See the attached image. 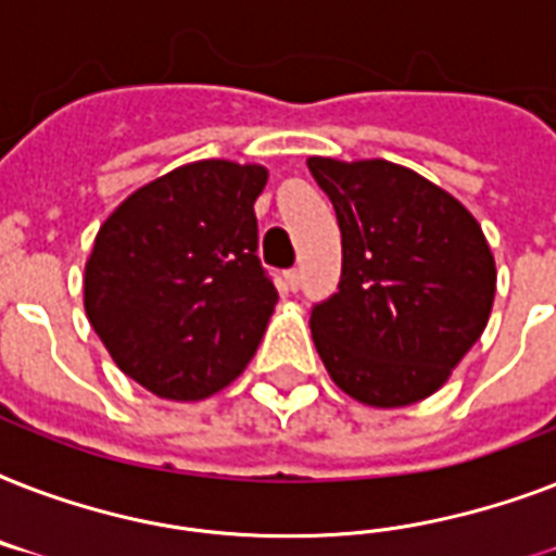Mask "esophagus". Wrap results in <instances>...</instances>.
<instances>
[{"label":"esophagus","instance_id":"1","mask_svg":"<svg viewBox=\"0 0 556 556\" xmlns=\"http://www.w3.org/2000/svg\"><path fill=\"white\" fill-rule=\"evenodd\" d=\"M282 277H286V288H288V291H296V288H300V282H303V277H300V270H296V268L286 270Z\"/></svg>","mask_w":556,"mask_h":556}]
</instances>
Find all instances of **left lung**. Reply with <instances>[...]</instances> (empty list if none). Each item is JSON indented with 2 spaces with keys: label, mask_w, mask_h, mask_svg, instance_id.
I'll list each match as a JSON object with an SVG mask.
<instances>
[{
  "label": "left lung",
  "mask_w": 556,
  "mask_h": 556,
  "mask_svg": "<svg viewBox=\"0 0 556 556\" xmlns=\"http://www.w3.org/2000/svg\"><path fill=\"white\" fill-rule=\"evenodd\" d=\"M343 236L338 294L312 308L331 380L361 404L432 395L482 338L496 265L462 201L392 161L308 159Z\"/></svg>",
  "instance_id": "1"
}]
</instances>
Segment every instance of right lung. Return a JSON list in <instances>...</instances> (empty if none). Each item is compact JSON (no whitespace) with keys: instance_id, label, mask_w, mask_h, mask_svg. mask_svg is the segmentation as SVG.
I'll return each instance as SVG.
<instances>
[{"instance_id":"right-lung-1","label":"right lung","mask_w":556,"mask_h":556,"mask_svg":"<svg viewBox=\"0 0 556 556\" xmlns=\"http://www.w3.org/2000/svg\"><path fill=\"white\" fill-rule=\"evenodd\" d=\"M260 164L195 161L135 190L98 230L91 329L152 395L201 401L251 364L279 294L256 256Z\"/></svg>"}]
</instances>
